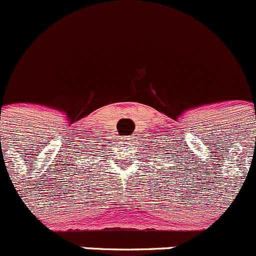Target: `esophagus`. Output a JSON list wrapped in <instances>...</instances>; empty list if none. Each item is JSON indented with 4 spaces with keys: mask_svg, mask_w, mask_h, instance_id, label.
Masks as SVG:
<instances>
[{
    "mask_svg": "<svg viewBox=\"0 0 256 256\" xmlns=\"http://www.w3.org/2000/svg\"><path fill=\"white\" fill-rule=\"evenodd\" d=\"M124 140H125L126 142H128V144L132 142V138H124Z\"/></svg>",
    "mask_w": 256,
    "mask_h": 256,
    "instance_id": "34e87169",
    "label": "esophagus"
}]
</instances>
